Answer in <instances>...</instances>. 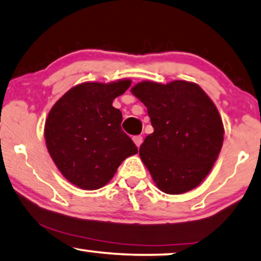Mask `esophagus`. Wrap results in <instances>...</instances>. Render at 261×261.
Returning a JSON list of instances; mask_svg holds the SVG:
<instances>
[{
  "label": "esophagus",
  "instance_id": "obj_1",
  "mask_svg": "<svg viewBox=\"0 0 261 261\" xmlns=\"http://www.w3.org/2000/svg\"><path fill=\"white\" fill-rule=\"evenodd\" d=\"M133 141L135 143V146H137L138 148H140V146H141V143H142V137L141 135H137V137L133 138Z\"/></svg>",
  "mask_w": 261,
  "mask_h": 261
}]
</instances>
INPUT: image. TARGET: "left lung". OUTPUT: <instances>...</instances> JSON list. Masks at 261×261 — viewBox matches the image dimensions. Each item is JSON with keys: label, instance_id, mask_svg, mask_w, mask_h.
I'll return each instance as SVG.
<instances>
[{"label": "left lung", "instance_id": "obj_1", "mask_svg": "<svg viewBox=\"0 0 261 261\" xmlns=\"http://www.w3.org/2000/svg\"><path fill=\"white\" fill-rule=\"evenodd\" d=\"M132 94L147 107L154 132L140 147V158L166 194H182L208 175L224 142V124L201 87L175 80L141 81Z\"/></svg>", "mask_w": 261, "mask_h": 261}]
</instances>
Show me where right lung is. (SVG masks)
<instances>
[{
  "label": "right lung",
  "mask_w": 261,
  "mask_h": 261,
  "mask_svg": "<svg viewBox=\"0 0 261 261\" xmlns=\"http://www.w3.org/2000/svg\"><path fill=\"white\" fill-rule=\"evenodd\" d=\"M129 79L84 82L60 97L48 113L44 140L61 174L82 190L107 185L121 162L138 153L121 129L122 114L113 107L115 97L129 88Z\"/></svg>",
  "instance_id": "1"
}]
</instances>
